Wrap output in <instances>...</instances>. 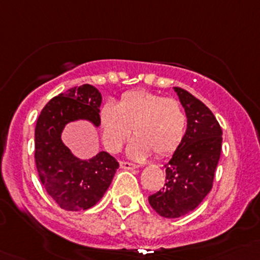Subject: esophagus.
<instances>
[{"mask_svg":"<svg viewBox=\"0 0 260 260\" xmlns=\"http://www.w3.org/2000/svg\"><path fill=\"white\" fill-rule=\"evenodd\" d=\"M119 165H120V167H122L123 170H135L136 169L135 165L129 164V162L122 161V162H119Z\"/></svg>","mask_w":260,"mask_h":260,"instance_id":"esophagus-1","label":"esophagus"}]
</instances>
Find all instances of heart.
<instances>
[{"label": "heart", "mask_w": 260, "mask_h": 260, "mask_svg": "<svg viewBox=\"0 0 260 260\" xmlns=\"http://www.w3.org/2000/svg\"><path fill=\"white\" fill-rule=\"evenodd\" d=\"M104 146L118 152L132 128L137 137L127 149L131 158L143 159L172 153L182 141L186 114L177 101L147 90L123 94L119 104L107 102L99 113Z\"/></svg>", "instance_id": "obj_1"}]
</instances>
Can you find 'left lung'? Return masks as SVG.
Segmentation results:
<instances>
[{
    "label": "left lung",
    "mask_w": 260,
    "mask_h": 260,
    "mask_svg": "<svg viewBox=\"0 0 260 260\" xmlns=\"http://www.w3.org/2000/svg\"><path fill=\"white\" fill-rule=\"evenodd\" d=\"M174 90L185 109L187 128L165 165L164 188L148 198L153 210L169 219L191 212L210 192L222 143L221 127L210 109L185 89Z\"/></svg>",
    "instance_id": "left-lung-1"
}]
</instances>
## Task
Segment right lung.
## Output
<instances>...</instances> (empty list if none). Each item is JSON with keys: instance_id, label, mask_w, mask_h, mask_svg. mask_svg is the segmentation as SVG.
<instances>
[{"instance_id": "right-lung-1", "label": "right lung", "mask_w": 260, "mask_h": 260, "mask_svg": "<svg viewBox=\"0 0 260 260\" xmlns=\"http://www.w3.org/2000/svg\"><path fill=\"white\" fill-rule=\"evenodd\" d=\"M101 104L102 94L95 86H74L52 98L36 122L35 161L39 177L64 210H88L95 205L119 167L117 159L104 151L81 159L61 140L62 131L69 123L86 120L99 127Z\"/></svg>"}]
</instances>
